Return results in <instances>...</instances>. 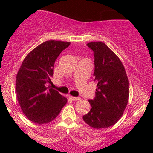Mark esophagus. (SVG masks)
Listing matches in <instances>:
<instances>
[{
  "mask_svg": "<svg viewBox=\"0 0 153 153\" xmlns=\"http://www.w3.org/2000/svg\"><path fill=\"white\" fill-rule=\"evenodd\" d=\"M70 99H71L72 100H80V98L79 97H72V96H70Z\"/></svg>",
  "mask_w": 153,
  "mask_h": 153,
  "instance_id": "1",
  "label": "esophagus"
}]
</instances>
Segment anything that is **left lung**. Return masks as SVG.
Here are the masks:
<instances>
[{
	"label": "left lung",
	"mask_w": 153,
	"mask_h": 153,
	"mask_svg": "<svg viewBox=\"0 0 153 153\" xmlns=\"http://www.w3.org/2000/svg\"><path fill=\"white\" fill-rule=\"evenodd\" d=\"M87 46L93 51L97 85L95 98L89 100L90 112L83 119L94 129L108 128L117 123L126 107L129 79L120 58L104 43L90 42Z\"/></svg>",
	"instance_id": "8db88e82"
}]
</instances>
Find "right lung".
I'll list each match as a JSON object with an SVG mask.
<instances>
[{
	"instance_id": "right-lung-1",
	"label": "right lung",
	"mask_w": 153,
	"mask_h": 153,
	"mask_svg": "<svg viewBox=\"0 0 153 153\" xmlns=\"http://www.w3.org/2000/svg\"><path fill=\"white\" fill-rule=\"evenodd\" d=\"M70 42L47 40L24 58L16 79V92L24 114L36 124L48 123L57 117L67 99L47 87L53 75L55 60Z\"/></svg>"
}]
</instances>
